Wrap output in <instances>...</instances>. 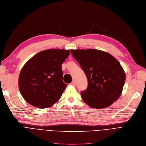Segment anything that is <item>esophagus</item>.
Segmentation results:
<instances>
[{
    "label": "esophagus",
    "instance_id": "obj_1",
    "mask_svg": "<svg viewBox=\"0 0 146 146\" xmlns=\"http://www.w3.org/2000/svg\"><path fill=\"white\" fill-rule=\"evenodd\" d=\"M71 84L72 85V86H75V82L74 81V80H73V81L71 82Z\"/></svg>",
    "mask_w": 146,
    "mask_h": 146
}]
</instances>
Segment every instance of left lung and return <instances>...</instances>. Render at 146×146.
<instances>
[{"mask_svg":"<svg viewBox=\"0 0 146 146\" xmlns=\"http://www.w3.org/2000/svg\"><path fill=\"white\" fill-rule=\"evenodd\" d=\"M71 52L88 79L87 89L80 93L83 101L96 109L107 108L117 101L125 80L124 71L118 60L97 49H71Z\"/></svg>","mask_w":146,"mask_h":146,"instance_id":"1","label":"left lung"}]
</instances>
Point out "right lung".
Listing matches in <instances>:
<instances>
[{"mask_svg":"<svg viewBox=\"0 0 146 146\" xmlns=\"http://www.w3.org/2000/svg\"><path fill=\"white\" fill-rule=\"evenodd\" d=\"M69 54V50L48 49L25 63L19 78V90L25 101L42 109L58 101L67 86L63 82L62 64Z\"/></svg>","mask_w":146,"mask_h":146,"instance_id":"right-lung-1","label":"right lung"}]
</instances>
